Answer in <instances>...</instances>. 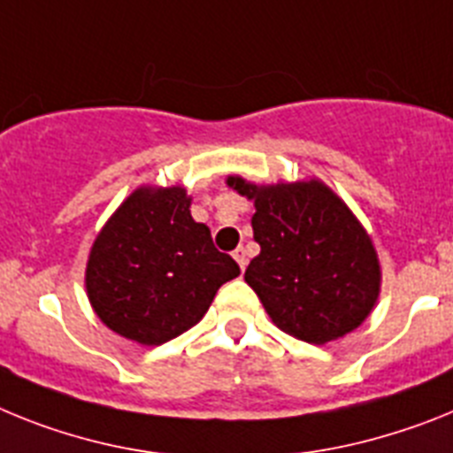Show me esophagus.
Instances as JSON below:
<instances>
[{"label": "esophagus", "instance_id": "obj_1", "mask_svg": "<svg viewBox=\"0 0 453 453\" xmlns=\"http://www.w3.org/2000/svg\"><path fill=\"white\" fill-rule=\"evenodd\" d=\"M232 257L237 259V265H239V266H242V271H243V269H246V265H249V259H246V250H243V249H242V246H239V249H237V250H234V253H232Z\"/></svg>", "mask_w": 453, "mask_h": 453}]
</instances>
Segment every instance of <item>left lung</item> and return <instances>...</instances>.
<instances>
[{
  "mask_svg": "<svg viewBox=\"0 0 453 453\" xmlns=\"http://www.w3.org/2000/svg\"><path fill=\"white\" fill-rule=\"evenodd\" d=\"M226 184L253 200L259 255L243 273L266 314L287 335L326 344L356 330L380 294V262L372 237L321 180Z\"/></svg>",
  "mask_w": 453,
  "mask_h": 453,
  "instance_id": "obj_1",
  "label": "left lung"
}]
</instances>
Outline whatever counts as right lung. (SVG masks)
Wrapping results in <instances>:
<instances>
[{"label":"right lung","mask_w":453,"mask_h":453,"mask_svg":"<svg viewBox=\"0 0 453 453\" xmlns=\"http://www.w3.org/2000/svg\"><path fill=\"white\" fill-rule=\"evenodd\" d=\"M184 187L134 188L97 232L86 294L120 337L159 346L198 324L237 262L219 253L210 227L191 216Z\"/></svg>","instance_id":"add662e5"}]
</instances>
